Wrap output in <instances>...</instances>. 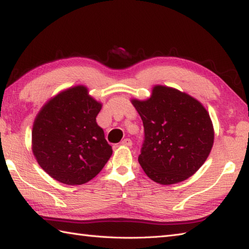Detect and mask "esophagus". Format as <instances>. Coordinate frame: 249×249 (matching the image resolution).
Returning <instances> with one entry per match:
<instances>
[{
	"label": "esophagus",
	"mask_w": 249,
	"mask_h": 249,
	"mask_svg": "<svg viewBox=\"0 0 249 249\" xmlns=\"http://www.w3.org/2000/svg\"><path fill=\"white\" fill-rule=\"evenodd\" d=\"M121 143H122V145H125V146H131L133 145V141H131L129 138H126L122 141Z\"/></svg>",
	"instance_id": "34e87169"
}]
</instances>
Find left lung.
<instances>
[{
  "mask_svg": "<svg viewBox=\"0 0 249 249\" xmlns=\"http://www.w3.org/2000/svg\"><path fill=\"white\" fill-rule=\"evenodd\" d=\"M144 126L138 157L152 181L161 185L183 182L197 172L214 143L208 110L198 99L178 89L156 84L147 99H130Z\"/></svg>",
  "mask_w": 249,
  "mask_h": 249,
  "instance_id": "8db88e82",
  "label": "left lung"
}]
</instances>
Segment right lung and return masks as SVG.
Segmentation results:
<instances>
[{"label": "right lung", "mask_w": 249, "mask_h": 249, "mask_svg": "<svg viewBox=\"0 0 249 249\" xmlns=\"http://www.w3.org/2000/svg\"><path fill=\"white\" fill-rule=\"evenodd\" d=\"M102 107L89 89L79 84L57 93L38 111L32 129V151L52 178L81 185L102 171L112 155L96 123Z\"/></svg>", "instance_id": "obj_1"}]
</instances>
